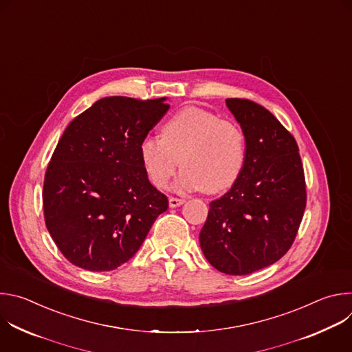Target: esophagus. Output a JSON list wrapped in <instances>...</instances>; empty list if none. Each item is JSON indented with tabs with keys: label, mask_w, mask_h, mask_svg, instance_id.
<instances>
[{
	"label": "esophagus",
	"mask_w": 352,
	"mask_h": 352,
	"mask_svg": "<svg viewBox=\"0 0 352 352\" xmlns=\"http://www.w3.org/2000/svg\"><path fill=\"white\" fill-rule=\"evenodd\" d=\"M184 202H185V199H181V197H174V196H171V197L168 199L170 208H177V206H181Z\"/></svg>",
	"instance_id": "34e87169"
}]
</instances>
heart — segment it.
I'll use <instances>...</instances> for the list:
<instances>
[{"instance_id": "1", "label": "heart", "mask_w": 352, "mask_h": 352, "mask_svg": "<svg viewBox=\"0 0 352 352\" xmlns=\"http://www.w3.org/2000/svg\"><path fill=\"white\" fill-rule=\"evenodd\" d=\"M139 150L144 171L157 188L168 184L181 160L179 189L217 193L230 188L242 170L245 135L213 111L185 107L166 121L162 136L144 138Z\"/></svg>"}]
</instances>
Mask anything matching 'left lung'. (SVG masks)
<instances>
[{"label": "left lung", "instance_id": "1", "mask_svg": "<svg viewBox=\"0 0 352 352\" xmlns=\"http://www.w3.org/2000/svg\"><path fill=\"white\" fill-rule=\"evenodd\" d=\"M226 104L245 135V162L231 189L213 200L199 242L209 263L231 276L276 263L291 248L307 206L295 138L248 98Z\"/></svg>", "mask_w": 352, "mask_h": 352}]
</instances>
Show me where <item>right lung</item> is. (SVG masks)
<instances>
[{"label":"right lung","instance_id":"1","mask_svg":"<svg viewBox=\"0 0 352 352\" xmlns=\"http://www.w3.org/2000/svg\"><path fill=\"white\" fill-rule=\"evenodd\" d=\"M164 100L100 98L58 140L44 175L43 209L50 235L72 265L110 272L126 263L168 209L139 150L168 111Z\"/></svg>","mask_w":352,"mask_h":352}]
</instances>
